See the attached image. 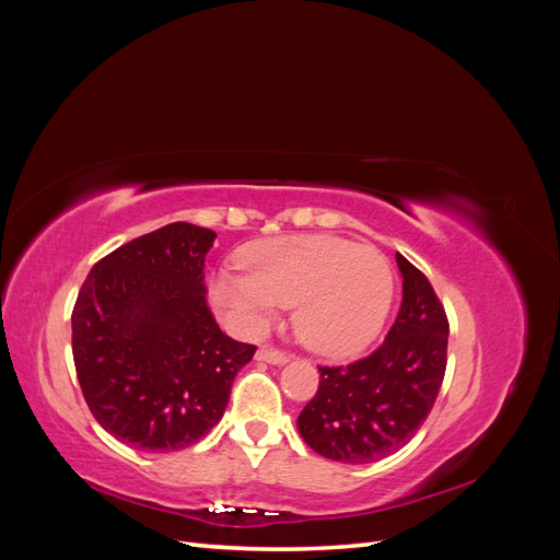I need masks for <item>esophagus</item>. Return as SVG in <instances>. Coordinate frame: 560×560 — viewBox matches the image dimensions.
Wrapping results in <instances>:
<instances>
[{"instance_id":"1","label":"esophagus","mask_w":560,"mask_h":560,"mask_svg":"<svg viewBox=\"0 0 560 560\" xmlns=\"http://www.w3.org/2000/svg\"><path fill=\"white\" fill-rule=\"evenodd\" d=\"M257 360L261 362H268V364H284L287 360H290V352H284L276 346H261L257 350Z\"/></svg>"}]
</instances>
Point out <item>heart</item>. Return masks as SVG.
I'll list each match as a JSON object with an SVG mask.
<instances>
[{
  "label": "heart",
  "instance_id": "b5f03b06",
  "mask_svg": "<svg viewBox=\"0 0 560 560\" xmlns=\"http://www.w3.org/2000/svg\"><path fill=\"white\" fill-rule=\"evenodd\" d=\"M243 273H219L212 301L259 329L280 306H294V331L303 346L346 358L374 341L395 294L383 254L336 235H284L249 245Z\"/></svg>",
  "mask_w": 560,
  "mask_h": 560
}]
</instances>
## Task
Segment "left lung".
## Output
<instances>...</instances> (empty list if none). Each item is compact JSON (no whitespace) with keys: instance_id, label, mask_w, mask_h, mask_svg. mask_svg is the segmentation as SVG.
<instances>
[{"instance_id":"obj_1","label":"left lung","mask_w":560,"mask_h":560,"mask_svg":"<svg viewBox=\"0 0 560 560\" xmlns=\"http://www.w3.org/2000/svg\"><path fill=\"white\" fill-rule=\"evenodd\" d=\"M401 306L366 358L317 366L319 385L296 420L315 453L364 465L399 451L430 416L446 374L448 317L425 273L397 254Z\"/></svg>"}]
</instances>
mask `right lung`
Returning a JSON list of instances; mask_svg holds the SVG:
<instances>
[{"label":"right lung","instance_id":"add662e5","mask_svg":"<svg viewBox=\"0 0 560 560\" xmlns=\"http://www.w3.org/2000/svg\"><path fill=\"white\" fill-rule=\"evenodd\" d=\"M217 233L186 222L140 235L100 259L72 311L77 378L93 418L118 442L171 453L224 416L257 346L233 341L206 301Z\"/></svg>","mask_w":560,"mask_h":560}]
</instances>
